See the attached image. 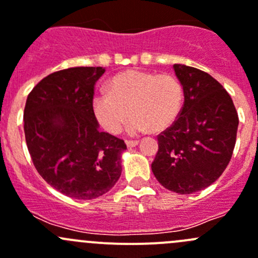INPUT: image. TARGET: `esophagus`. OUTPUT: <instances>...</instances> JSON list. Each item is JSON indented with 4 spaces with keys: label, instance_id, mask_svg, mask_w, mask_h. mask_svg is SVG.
<instances>
[{
    "label": "esophagus",
    "instance_id": "1",
    "mask_svg": "<svg viewBox=\"0 0 258 258\" xmlns=\"http://www.w3.org/2000/svg\"><path fill=\"white\" fill-rule=\"evenodd\" d=\"M138 143H139L138 140H126L125 144L128 148H134V147H137Z\"/></svg>",
    "mask_w": 258,
    "mask_h": 258
}]
</instances>
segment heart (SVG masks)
Returning a JSON list of instances; mask_svg holds the SVG:
<instances>
[{
    "mask_svg": "<svg viewBox=\"0 0 258 258\" xmlns=\"http://www.w3.org/2000/svg\"><path fill=\"white\" fill-rule=\"evenodd\" d=\"M108 93H96L91 110L99 125L110 134L124 128L132 113L128 130L139 134L169 128L183 106L182 84L172 75H157L142 70L116 74L106 84Z\"/></svg>",
    "mask_w": 258,
    "mask_h": 258,
    "instance_id": "b5f03b06",
    "label": "heart"
}]
</instances>
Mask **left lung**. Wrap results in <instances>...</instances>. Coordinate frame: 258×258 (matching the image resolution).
Returning <instances> with one entry per match:
<instances>
[{
	"label": "left lung",
	"instance_id": "obj_1",
	"mask_svg": "<svg viewBox=\"0 0 258 258\" xmlns=\"http://www.w3.org/2000/svg\"><path fill=\"white\" fill-rule=\"evenodd\" d=\"M184 104L170 128L158 135L153 174L179 195L200 192L215 183L231 160L238 115L231 96L210 74L174 63Z\"/></svg>",
	"mask_w": 258,
	"mask_h": 258
}]
</instances>
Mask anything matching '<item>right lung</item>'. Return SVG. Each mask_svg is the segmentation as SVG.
Instances as JSON below:
<instances>
[{"label":"right lung","mask_w":258,"mask_h":258,"mask_svg":"<svg viewBox=\"0 0 258 258\" xmlns=\"http://www.w3.org/2000/svg\"><path fill=\"white\" fill-rule=\"evenodd\" d=\"M105 69L70 68L43 78L24 111L26 144L43 179L68 197L94 200L121 174L124 140L104 133L91 110L94 85Z\"/></svg>","instance_id":"obj_1"}]
</instances>
